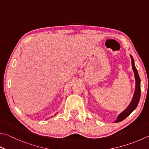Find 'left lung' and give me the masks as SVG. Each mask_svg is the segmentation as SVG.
Instances as JSON below:
<instances>
[{
    "instance_id": "1",
    "label": "left lung",
    "mask_w": 149,
    "mask_h": 149,
    "mask_svg": "<svg viewBox=\"0 0 149 149\" xmlns=\"http://www.w3.org/2000/svg\"><path fill=\"white\" fill-rule=\"evenodd\" d=\"M130 56L131 61H132V67L134 77H135V80H136L135 91H134V96L132 97V99L130 103L129 104L128 107L119 115L117 119L115 120V123L120 122L122 121L123 120H124L125 118H127L129 115H130L134 109L137 108L140 99V96H141V80H140L138 72H137V70L136 68L134 58L132 56V55L130 54Z\"/></svg>"
}]
</instances>
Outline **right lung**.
<instances>
[{
  "label": "right lung",
  "instance_id": "add662e5",
  "mask_svg": "<svg viewBox=\"0 0 149 149\" xmlns=\"http://www.w3.org/2000/svg\"><path fill=\"white\" fill-rule=\"evenodd\" d=\"M56 114H55V115H54V116H56Z\"/></svg>",
  "mask_w": 149,
  "mask_h": 149
}]
</instances>
